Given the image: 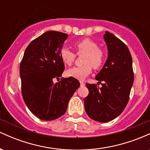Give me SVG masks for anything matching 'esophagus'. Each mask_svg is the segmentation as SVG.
Instances as JSON below:
<instances>
[{"label":"esophagus","instance_id":"34e87169","mask_svg":"<svg viewBox=\"0 0 150 150\" xmlns=\"http://www.w3.org/2000/svg\"><path fill=\"white\" fill-rule=\"evenodd\" d=\"M80 86H81V87H82V86H85V83H84V82H82V81H80Z\"/></svg>","mask_w":150,"mask_h":150}]
</instances>
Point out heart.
<instances>
[{"label":"heart","mask_w":150,"mask_h":150,"mask_svg":"<svg viewBox=\"0 0 150 150\" xmlns=\"http://www.w3.org/2000/svg\"><path fill=\"white\" fill-rule=\"evenodd\" d=\"M77 53H84L83 63L82 66L73 67L65 72L68 77L77 80H84L92 71V66L95 69L101 68L104 62V53L94 41L89 39H84L77 42L75 45ZM60 56L65 64L70 65L75 60V55L68 48L61 49Z\"/></svg>","instance_id":"obj_1"}]
</instances>
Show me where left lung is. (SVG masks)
<instances>
[{"instance_id": "8db88e82", "label": "left lung", "mask_w": 150, "mask_h": 150, "mask_svg": "<svg viewBox=\"0 0 150 150\" xmlns=\"http://www.w3.org/2000/svg\"><path fill=\"white\" fill-rule=\"evenodd\" d=\"M104 42L108 57L95 79L102 87L86 84L89 94L85 98V111L92 119L101 123L111 121L123 112L129 100L134 81L132 60L127 46L109 32Z\"/></svg>"}]
</instances>
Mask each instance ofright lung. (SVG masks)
<instances>
[{
    "mask_svg": "<svg viewBox=\"0 0 150 150\" xmlns=\"http://www.w3.org/2000/svg\"><path fill=\"white\" fill-rule=\"evenodd\" d=\"M68 34L49 31L32 41L20 65L22 93L26 105L39 119L52 120L65 113L68 101L80 87L77 79L61 77L64 63L60 53Z\"/></svg>",
    "mask_w": 150,
    "mask_h": 150,
    "instance_id": "1",
    "label": "right lung"
}]
</instances>
